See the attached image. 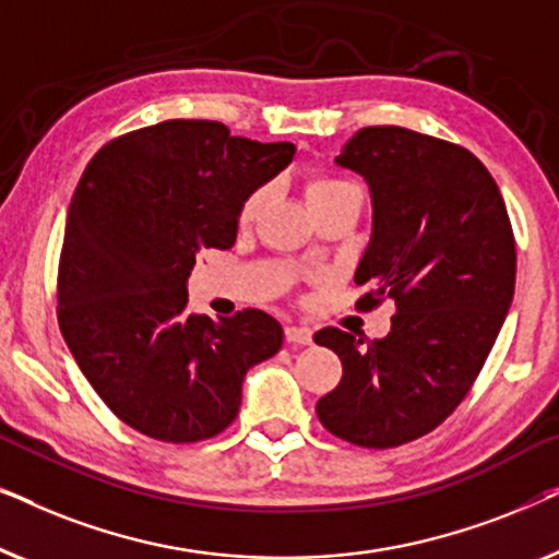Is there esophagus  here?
<instances>
[{
    "instance_id": "1",
    "label": "esophagus",
    "mask_w": 559,
    "mask_h": 559,
    "mask_svg": "<svg viewBox=\"0 0 559 559\" xmlns=\"http://www.w3.org/2000/svg\"><path fill=\"white\" fill-rule=\"evenodd\" d=\"M285 338H287V343H293V346H310V343H312V333L308 331V328L287 325Z\"/></svg>"
}]
</instances>
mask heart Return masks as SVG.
Returning a JSON list of instances; mask_svg holds the SVG:
<instances>
[{
	"instance_id": "heart-1",
	"label": "heart",
	"mask_w": 559,
	"mask_h": 559,
	"mask_svg": "<svg viewBox=\"0 0 559 559\" xmlns=\"http://www.w3.org/2000/svg\"><path fill=\"white\" fill-rule=\"evenodd\" d=\"M266 195H270V188H259L254 190L247 198V203H243L241 209V218L243 221H251L257 216L259 211H262V205L266 203ZM348 195H361V188L356 186L354 180L348 178H335V175H318V178H312L308 182V201H310V209H316V205H323V203H331V201H338V198H348Z\"/></svg>"
}]
</instances>
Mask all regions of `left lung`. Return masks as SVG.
I'll list each match as a JSON object with an SVG mask.
<instances>
[{"instance_id":"obj_1","label":"left lung","mask_w":559,"mask_h":559,"mask_svg":"<svg viewBox=\"0 0 559 559\" xmlns=\"http://www.w3.org/2000/svg\"><path fill=\"white\" fill-rule=\"evenodd\" d=\"M335 163L369 182L373 226L356 270L371 310L392 297L384 338L316 333L341 384L318 400L335 438L396 448L435 430L471 392L514 300L516 243L499 186L461 144L404 127H364Z\"/></svg>"}]
</instances>
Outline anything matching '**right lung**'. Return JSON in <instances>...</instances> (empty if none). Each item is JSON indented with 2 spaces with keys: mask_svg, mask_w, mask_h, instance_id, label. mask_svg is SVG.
I'll return each instance as SVG.
<instances>
[{
  "mask_svg": "<svg viewBox=\"0 0 559 559\" xmlns=\"http://www.w3.org/2000/svg\"><path fill=\"white\" fill-rule=\"evenodd\" d=\"M293 142L170 119L96 152L68 209L58 323L83 377L121 423L163 442L216 438L254 364L282 348L262 310L188 312L198 251L228 249L247 198L293 163Z\"/></svg>",
  "mask_w": 559,
  "mask_h": 559,
  "instance_id": "1",
  "label": "right lung"
}]
</instances>
